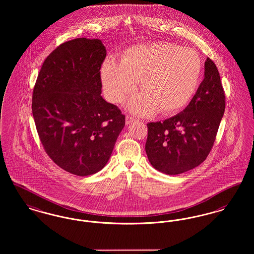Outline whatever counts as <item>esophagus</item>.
<instances>
[{
  "label": "esophagus",
  "mask_w": 254,
  "mask_h": 254,
  "mask_svg": "<svg viewBox=\"0 0 254 254\" xmlns=\"http://www.w3.org/2000/svg\"><path fill=\"white\" fill-rule=\"evenodd\" d=\"M136 121L134 118L133 117H130V116H126V124L128 125V124H131V123H133L134 121Z\"/></svg>",
  "instance_id": "1"
}]
</instances>
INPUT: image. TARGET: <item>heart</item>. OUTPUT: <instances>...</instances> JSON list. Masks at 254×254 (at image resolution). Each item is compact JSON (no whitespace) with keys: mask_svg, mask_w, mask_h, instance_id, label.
I'll return each instance as SVG.
<instances>
[{"mask_svg":"<svg viewBox=\"0 0 254 254\" xmlns=\"http://www.w3.org/2000/svg\"><path fill=\"white\" fill-rule=\"evenodd\" d=\"M200 74L198 54L171 43L133 47L122 61L109 56L101 67L104 92L112 103H121L133 94L140 79L144 92L129 102L138 115L154 114L159 108L168 113L184 107L196 93Z\"/></svg>","mask_w":254,"mask_h":254,"instance_id":"1","label":"heart"}]
</instances>
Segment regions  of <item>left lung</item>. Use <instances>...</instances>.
Masks as SVG:
<instances>
[{"label":"left lung","instance_id":"1","mask_svg":"<svg viewBox=\"0 0 254 254\" xmlns=\"http://www.w3.org/2000/svg\"><path fill=\"white\" fill-rule=\"evenodd\" d=\"M226 96L218 68L210 58L204 78L184 112L147 124L145 151L154 168L167 175L185 173L210 153L225 113Z\"/></svg>","mask_w":254,"mask_h":254}]
</instances>
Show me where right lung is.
Returning <instances> with one entry per match:
<instances>
[{
	"mask_svg": "<svg viewBox=\"0 0 254 254\" xmlns=\"http://www.w3.org/2000/svg\"><path fill=\"white\" fill-rule=\"evenodd\" d=\"M106 49L98 39L77 38L45 59L32 93V115L41 143L55 164L89 176L108 162L125 116L101 94Z\"/></svg>",
	"mask_w": 254,
	"mask_h": 254,
	"instance_id": "add662e5",
	"label": "right lung"
}]
</instances>
